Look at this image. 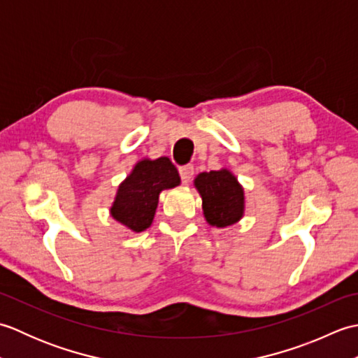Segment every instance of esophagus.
Segmentation results:
<instances>
[{"label":"esophagus","mask_w":358,"mask_h":358,"mask_svg":"<svg viewBox=\"0 0 358 358\" xmlns=\"http://www.w3.org/2000/svg\"><path fill=\"white\" fill-rule=\"evenodd\" d=\"M180 177H181V181H183V185H187L194 177V166L192 164L181 166L180 167Z\"/></svg>","instance_id":"1"}]
</instances>
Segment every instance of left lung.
<instances>
[{"mask_svg":"<svg viewBox=\"0 0 358 358\" xmlns=\"http://www.w3.org/2000/svg\"><path fill=\"white\" fill-rule=\"evenodd\" d=\"M194 186L201 196L203 215L210 226H232L245 215V189L226 167L199 173Z\"/></svg>","mask_w":358,"mask_h":358,"instance_id":"left-lung-1","label":"left lung"}]
</instances>
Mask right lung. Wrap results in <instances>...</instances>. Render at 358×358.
<instances>
[{
    "label": "right lung",
    "instance_id": "add662e5",
    "mask_svg": "<svg viewBox=\"0 0 358 358\" xmlns=\"http://www.w3.org/2000/svg\"><path fill=\"white\" fill-rule=\"evenodd\" d=\"M180 183L177 167L169 158H143L120 183L110 215L132 232L146 231L154 222L159 194Z\"/></svg>",
    "mask_w": 358,
    "mask_h": 358
}]
</instances>
